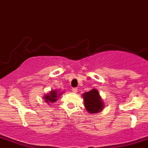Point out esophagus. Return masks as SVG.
<instances>
[{
	"label": "esophagus",
	"mask_w": 148,
	"mask_h": 148,
	"mask_svg": "<svg viewBox=\"0 0 148 148\" xmlns=\"http://www.w3.org/2000/svg\"><path fill=\"white\" fill-rule=\"evenodd\" d=\"M72 92H73V93H77V88H72Z\"/></svg>",
	"instance_id": "esophagus-1"
}]
</instances>
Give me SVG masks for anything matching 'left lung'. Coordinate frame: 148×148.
Returning <instances> with one entry per match:
<instances>
[{"label":"left lung","instance_id":"left-lung-1","mask_svg":"<svg viewBox=\"0 0 148 148\" xmlns=\"http://www.w3.org/2000/svg\"><path fill=\"white\" fill-rule=\"evenodd\" d=\"M84 104L87 111L90 114H96L102 111L104 103L101 97L99 92L96 88L82 94Z\"/></svg>","mask_w":148,"mask_h":148}]
</instances>
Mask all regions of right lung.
<instances>
[{
  "label": "right lung",
  "mask_w": 148,
  "mask_h": 148,
  "mask_svg": "<svg viewBox=\"0 0 148 148\" xmlns=\"http://www.w3.org/2000/svg\"><path fill=\"white\" fill-rule=\"evenodd\" d=\"M62 93H60L59 90H53L49 91V93H48L47 94H45L44 96V99H45V102L47 103H54L58 100V99H59Z\"/></svg>",
  "instance_id": "1"
}]
</instances>
